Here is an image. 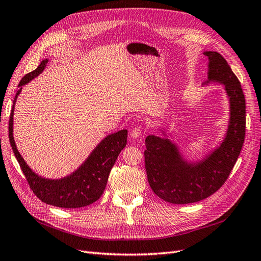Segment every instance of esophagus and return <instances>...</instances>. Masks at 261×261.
I'll use <instances>...</instances> for the list:
<instances>
[{
	"mask_svg": "<svg viewBox=\"0 0 261 261\" xmlns=\"http://www.w3.org/2000/svg\"><path fill=\"white\" fill-rule=\"evenodd\" d=\"M141 133H143V129H141V127H134V128L132 129V132H130V135H132L133 138L136 139V138H139V137H140Z\"/></svg>",
	"mask_w": 261,
	"mask_h": 261,
	"instance_id": "1",
	"label": "esophagus"
}]
</instances>
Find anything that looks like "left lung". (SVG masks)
Segmentation results:
<instances>
[{"mask_svg":"<svg viewBox=\"0 0 261 261\" xmlns=\"http://www.w3.org/2000/svg\"><path fill=\"white\" fill-rule=\"evenodd\" d=\"M203 54L209 60L204 84L224 85L230 99V122L222 143L201 161L189 163L169 138L149 135L145 140L149 185L158 197L175 204L197 202L215 194L230 175L245 139L246 103L241 83L220 53Z\"/></svg>","mask_w":261,"mask_h":261,"instance_id":"8db88e82","label":"left lung"}]
</instances>
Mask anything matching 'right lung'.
Listing matches in <instances>:
<instances>
[{
  "label": "right lung",
  "mask_w": 261,
  "mask_h": 261,
  "mask_svg": "<svg viewBox=\"0 0 261 261\" xmlns=\"http://www.w3.org/2000/svg\"><path fill=\"white\" fill-rule=\"evenodd\" d=\"M48 62L46 59L43 60L35 70L21 78L14 105L21 91V86L41 74ZM13 116L14 106L9 123L10 143L31 191L39 199L55 207L73 209L88 206L100 198L103 194L110 172L118 154L127 143V130L122 129L107 136L93 149L87 160L70 175L60 179H49L36 174L18 152L13 137Z\"/></svg>",
  "instance_id": "1"
}]
</instances>
